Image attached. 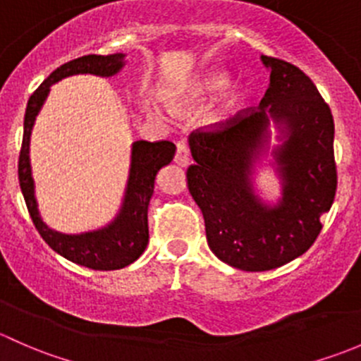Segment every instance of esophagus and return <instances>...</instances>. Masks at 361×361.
I'll list each match as a JSON object with an SVG mask.
<instances>
[{
	"label": "esophagus",
	"instance_id": "34e87169",
	"mask_svg": "<svg viewBox=\"0 0 361 361\" xmlns=\"http://www.w3.org/2000/svg\"><path fill=\"white\" fill-rule=\"evenodd\" d=\"M173 161L177 163L179 166H185L189 163V149L185 144H177V153H176V158H173Z\"/></svg>",
	"mask_w": 361,
	"mask_h": 361
}]
</instances>
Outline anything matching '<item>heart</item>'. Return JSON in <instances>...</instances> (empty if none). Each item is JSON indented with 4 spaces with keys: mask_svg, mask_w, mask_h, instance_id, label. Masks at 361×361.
<instances>
[{
    "mask_svg": "<svg viewBox=\"0 0 361 361\" xmlns=\"http://www.w3.org/2000/svg\"><path fill=\"white\" fill-rule=\"evenodd\" d=\"M228 83H229L228 71L215 69V71H210V73H207L203 78H200L198 81H192V83L189 85L188 88H184V90L169 92L166 97H169L170 104H172L173 107H184V106H189V104L200 102V100L208 97V95L217 94V92H221L222 88H226V85ZM247 95H248V90L245 85H236V87H233V90L226 94V99L224 102H222V106L219 107L215 113H212L210 116L212 123H221L226 116H229V114L235 113L236 109H240V107L243 106L245 100H247ZM151 113L158 114V111H156L154 107H151Z\"/></svg>",
    "mask_w": 361,
    "mask_h": 361,
    "instance_id": "obj_1",
    "label": "heart"
}]
</instances>
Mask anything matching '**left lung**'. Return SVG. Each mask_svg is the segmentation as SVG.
I'll use <instances>...</instances> for the list:
<instances>
[{"label": "left lung", "instance_id": "left-lung-1", "mask_svg": "<svg viewBox=\"0 0 361 361\" xmlns=\"http://www.w3.org/2000/svg\"><path fill=\"white\" fill-rule=\"evenodd\" d=\"M269 87L257 107L219 128L189 135L195 165L188 188L205 219L210 250L241 271H269L314 243L337 189L334 118L313 81L293 64L262 55ZM281 133L274 150L282 198L264 204L251 173L269 149V125Z\"/></svg>", "mask_w": 361, "mask_h": 361}]
</instances>
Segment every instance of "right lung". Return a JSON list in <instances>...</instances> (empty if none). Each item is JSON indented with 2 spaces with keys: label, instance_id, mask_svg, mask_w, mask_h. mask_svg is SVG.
<instances>
[{
  "label": "right lung",
  "instance_id": "add662e5",
  "mask_svg": "<svg viewBox=\"0 0 361 361\" xmlns=\"http://www.w3.org/2000/svg\"><path fill=\"white\" fill-rule=\"evenodd\" d=\"M123 66L125 54L85 55L55 69L29 97L24 116L22 149L18 156V182H20L29 215L39 235L47 241L48 247L54 248L62 257L95 271L121 269L137 261L146 250L147 241H149L147 207L154 191V179L159 169L169 165L173 159L176 144L170 140H159V142L135 140L132 144L128 180H126L120 212L106 228L81 233V235H64V233L54 231L43 222L35 196L29 144H31V132L36 116L42 109L44 99L50 94L51 85L73 74H95V76L109 78L120 73Z\"/></svg>",
  "mask_w": 361,
  "mask_h": 361
}]
</instances>
